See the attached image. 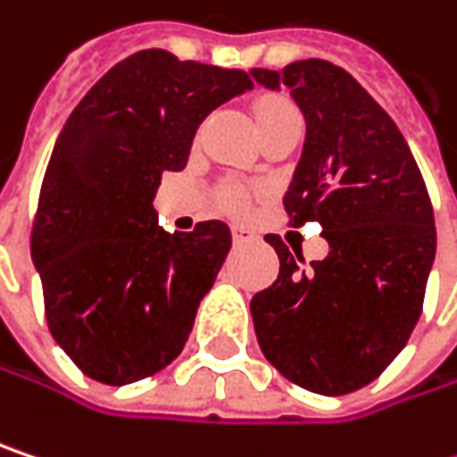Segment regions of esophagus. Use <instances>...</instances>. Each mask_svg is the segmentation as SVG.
I'll list each match as a JSON object with an SVG mask.
<instances>
[{
    "label": "esophagus",
    "instance_id": "1",
    "mask_svg": "<svg viewBox=\"0 0 457 457\" xmlns=\"http://www.w3.org/2000/svg\"><path fill=\"white\" fill-rule=\"evenodd\" d=\"M232 240L235 243H251V240H256V235L248 228H232Z\"/></svg>",
    "mask_w": 457,
    "mask_h": 457
}]
</instances>
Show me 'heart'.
I'll use <instances>...</instances> for the list:
<instances>
[{"label":"heart","mask_w":457,"mask_h":457,"mask_svg":"<svg viewBox=\"0 0 457 457\" xmlns=\"http://www.w3.org/2000/svg\"><path fill=\"white\" fill-rule=\"evenodd\" d=\"M253 114H256V125L259 130L267 128V125H274L279 120H287V117H298V109L290 99L285 96H264L259 99L256 106H253ZM228 206L232 212H245L248 206V195L243 190H232L228 195Z\"/></svg>","instance_id":"b5f03b06"}]
</instances>
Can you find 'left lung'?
Listing matches in <instances>:
<instances>
[{
    "instance_id": "8db88e82",
    "label": "left lung",
    "mask_w": 457,
    "mask_h": 457,
    "mask_svg": "<svg viewBox=\"0 0 457 457\" xmlns=\"http://www.w3.org/2000/svg\"><path fill=\"white\" fill-rule=\"evenodd\" d=\"M267 86H287L306 117V144L282 204L293 228L319 222L329 243L303 267L279 235L271 287L251 298L253 329L271 366L319 395L374 382L405 348L435 262L429 190L393 117L343 67L303 60Z\"/></svg>"
}]
</instances>
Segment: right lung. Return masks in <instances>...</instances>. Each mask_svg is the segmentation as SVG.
Segmentation results:
<instances>
[{
  "label": "right lung",
  "instance_id": "obj_1",
  "mask_svg": "<svg viewBox=\"0 0 457 457\" xmlns=\"http://www.w3.org/2000/svg\"><path fill=\"white\" fill-rule=\"evenodd\" d=\"M251 75L144 49L80 99L54 144L30 229L52 337L102 385L172 363L228 256L229 228H159L164 172L183 170L204 117Z\"/></svg>",
  "mask_w": 457,
  "mask_h": 457
}]
</instances>
